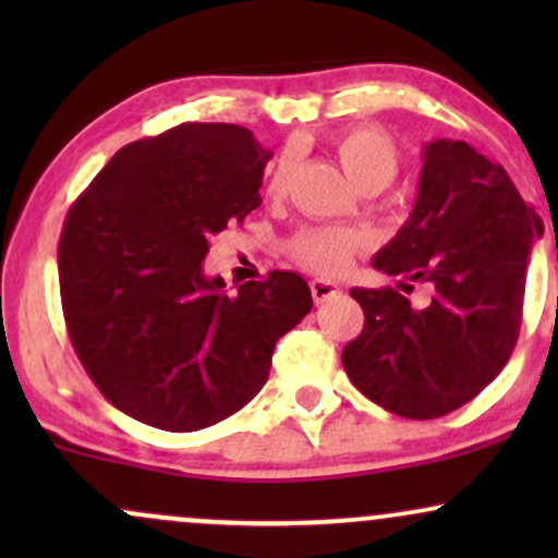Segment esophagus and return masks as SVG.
<instances>
[{
	"label": "esophagus",
	"mask_w": 558,
	"mask_h": 558,
	"mask_svg": "<svg viewBox=\"0 0 558 558\" xmlns=\"http://www.w3.org/2000/svg\"><path fill=\"white\" fill-rule=\"evenodd\" d=\"M310 288H312V296H315L317 304H323V301H328V299L338 296V293H341V286L332 283V280H323V278L312 280Z\"/></svg>",
	"instance_id": "1"
}]
</instances>
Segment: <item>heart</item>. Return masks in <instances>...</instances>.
<instances>
[{"instance_id":"1","label":"heart","mask_w":558,"mask_h":558,"mask_svg":"<svg viewBox=\"0 0 558 558\" xmlns=\"http://www.w3.org/2000/svg\"><path fill=\"white\" fill-rule=\"evenodd\" d=\"M336 157L341 162L356 191H380L393 181L401 168L399 146L388 133L377 128H351L336 138ZM291 168L288 162L275 165L267 183V194L283 196ZM364 246V235L360 230L349 228H306L291 239V257L304 265L306 270L336 275L351 265L356 252Z\"/></svg>"}]
</instances>
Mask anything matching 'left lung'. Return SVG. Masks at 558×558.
<instances>
[{
	"instance_id": "obj_1",
	"label": "left lung",
	"mask_w": 558,
	"mask_h": 558,
	"mask_svg": "<svg viewBox=\"0 0 558 558\" xmlns=\"http://www.w3.org/2000/svg\"><path fill=\"white\" fill-rule=\"evenodd\" d=\"M541 217L501 165L466 141L422 149L412 215L373 267L399 288H351L364 328L345 343L343 369L377 407L409 420L444 417L504 369L520 336L524 280ZM434 291L417 311L405 296Z\"/></svg>"
}]
</instances>
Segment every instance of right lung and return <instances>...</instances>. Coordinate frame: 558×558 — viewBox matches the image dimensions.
Masks as SVG:
<instances>
[{
    "label": "right lung",
    "mask_w": 558,
    "mask_h": 558,
    "mask_svg": "<svg viewBox=\"0 0 558 558\" xmlns=\"http://www.w3.org/2000/svg\"><path fill=\"white\" fill-rule=\"evenodd\" d=\"M270 157L241 125L183 123L123 146L70 207L57 248L70 343L128 417L170 433L230 417L310 315L296 272L239 293L204 272L209 239L262 204Z\"/></svg>",
    "instance_id": "1"
}]
</instances>
